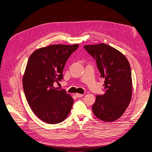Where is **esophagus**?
<instances>
[{"instance_id": "esophagus-1", "label": "esophagus", "mask_w": 152, "mask_h": 152, "mask_svg": "<svg viewBox=\"0 0 152 152\" xmlns=\"http://www.w3.org/2000/svg\"><path fill=\"white\" fill-rule=\"evenodd\" d=\"M75 96L77 98H80V97H82V96H83V94H80V93H76Z\"/></svg>"}]
</instances>
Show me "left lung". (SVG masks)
<instances>
[{
	"instance_id": "1",
	"label": "left lung",
	"mask_w": 152,
	"mask_h": 152,
	"mask_svg": "<svg viewBox=\"0 0 152 152\" xmlns=\"http://www.w3.org/2000/svg\"><path fill=\"white\" fill-rule=\"evenodd\" d=\"M84 48L96 59L101 77L105 79L104 93L96 96L93 112L101 121L113 122L124 113L131 100L129 63L121 52L107 44L86 45Z\"/></svg>"
}]
</instances>
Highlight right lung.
I'll return each mask as SVG.
<instances>
[{
  "mask_svg": "<svg viewBox=\"0 0 152 152\" xmlns=\"http://www.w3.org/2000/svg\"><path fill=\"white\" fill-rule=\"evenodd\" d=\"M79 45L53 44L35 50L28 59L23 87L31 110L45 122L59 123L70 112L73 104L71 95L53 84L63 79L67 59Z\"/></svg>",
  "mask_w": 152,
  "mask_h": 152,
  "instance_id": "1",
  "label": "right lung"
}]
</instances>
